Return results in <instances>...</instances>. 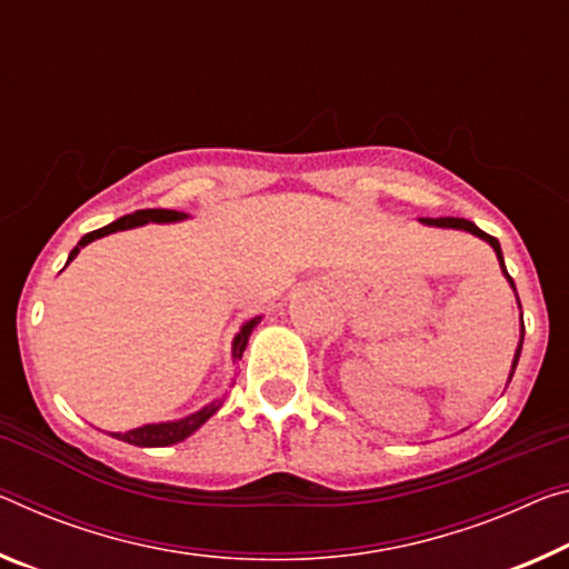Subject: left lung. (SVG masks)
Wrapping results in <instances>:
<instances>
[{
	"label": "left lung",
	"mask_w": 569,
	"mask_h": 569,
	"mask_svg": "<svg viewBox=\"0 0 569 569\" xmlns=\"http://www.w3.org/2000/svg\"><path fill=\"white\" fill-rule=\"evenodd\" d=\"M422 222L426 224H436V228H456V230H468V232H473V236H479L481 240H486L489 242V246L496 250V256H499V263H501V270H503V276L509 278V283H511V288H513V281H511V276L507 273V266H503V256H501V246H499V240L496 238H491L489 232H483L481 228H476L473 222H468V220H461V218H422ZM513 291H517V288H513ZM521 327H525V321H521ZM521 345H525V333H521V341H519V349H517V355H513V365H511V375H509V380L513 377V369H517V362H519V355H521Z\"/></svg>",
	"instance_id": "8db88e82"
}]
</instances>
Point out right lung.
<instances>
[{
    "label": "right lung",
    "instance_id": "right-lung-1",
    "mask_svg": "<svg viewBox=\"0 0 569 569\" xmlns=\"http://www.w3.org/2000/svg\"><path fill=\"white\" fill-rule=\"evenodd\" d=\"M182 218H187V214L177 212V210H139V212H133V214H126V218H119L116 222L106 224V228L93 230V232H88V236L80 238L78 246L70 250L68 263L78 256L80 248H86L88 242L96 240V238L111 236V232H119V230L137 228V224H143V222H174V220H182ZM258 321H260V317L258 319H250L246 327L240 329L236 341H232V357H236V359H240L242 351H246L250 331H252V327H256ZM218 408H220V402H212V405H207V408H202L200 412L189 415V418H184V420L159 422V426H141V428H133V430H126V432H113V438H119V440H123V443H131V446H141V448L174 446V443H179V440H184V438L192 436V432L200 428L202 422H207L214 412H218Z\"/></svg>",
    "mask_w": 569,
    "mask_h": 569
}]
</instances>
